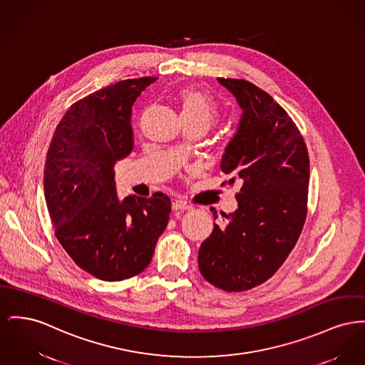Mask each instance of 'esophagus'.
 <instances>
[{
	"label": "esophagus",
	"instance_id": "1",
	"mask_svg": "<svg viewBox=\"0 0 365 365\" xmlns=\"http://www.w3.org/2000/svg\"><path fill=\"white\" fill-rule=\"evenodd\" d=\"M192 207L189 205V204H186V202H183V201H173L172 202V210L173 211H187V210H190Z\"/></svg>",
	"mask_w": 365,
	"mask_h": 365
}]
</instances>
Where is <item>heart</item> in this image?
I'll return each mask as SVG.
<instances>
[{
    "mask_svg": "<svg viewBox=\"0 0 365 365\" xmlns=\"http://www.w3.org/2000/svg\"><path fill=\"white\" fill-rule=\"evenodd\" d=\"M178 98L183 124H202L210 128L217 120V106L204 92L186 86L178 92Z\"/></svg>",
    "mask_w": 365,
    "mask_h": 365,
    "instance_id": "heart-1",
    "label": "heart"
}]
</instances>
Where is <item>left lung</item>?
<instances>
[{
    "label": "left lung",
    "instance_id": "1",
    "mask_svg": "<svg viewBox=\"0 0 365 365\" xmlns=\"http://www.w3.org/2000/svg\"><path fill=\"white\" fill-rule=\"evenodd\" d=\"M217 81L242 108L220 163L227 185L242 186L238 208L222 212L226 223L202 241L198 267L215 287L241 292L270 279L294 250L307 214L310 163L297 124L267 92L247 80Z\"/></svg>",
    "mask_w": 365,
    "mask_h": 365
}]
</instances>
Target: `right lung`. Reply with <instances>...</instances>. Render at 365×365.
<instances>
[{"instance_id": "add662e5", "label": "right lung", "mask_w": 365, "mask_h": 365, "mask_svg": "<svg viewBox=\"0 0 365 365\" xmlns=\"http://www.w3.org/2000/svg\"><path fill=\"white\" fill-rule=\"evenodd\" d=\"M157 77L105 86L73 103L46 153L43 193L55 236L84 272L121 281L150 263L168 225L171 200L115 194L114 165L133 148L132 105Z\"/></svg>"}]
</instances>
